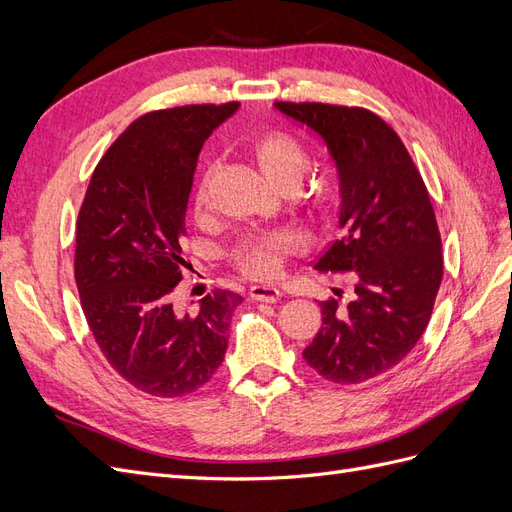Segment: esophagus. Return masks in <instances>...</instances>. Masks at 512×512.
I'll return each instance as SVG.
<instances>
[{
  "instance_id": "obj_1",
  "label": "esophagus",
  "mask_w": 512,
  "mask_h": 512,
  "mask_svg": "<svg viewBox=\"0 0 512 512\" xmlns=\"http://www.w3.org/2000/svg\"><path fill=\"white\" fill-rule=\"evenodd\" d=\"M250 299L260 303H275L282 299V292L273 286H252L250 288Z\"/></svg>"
}]
</instances>
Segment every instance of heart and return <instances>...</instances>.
Listing matches in <instances>:
<instances>
[{
	"label": "heart",
	"instance_id": "b5f03b06",
	"mask_svg": "<svg viewBox=\"0 0 512 512\" xmlns=\"http://www.w3.org/2000/svg\"><path fill=\"white\" fill-rule=\"evenodd\" d=\"M254 158L265 177L275 183L277 188L288 183H301L309 158L301 143L284 132H269L260 136L254 143ZM209 179L211 170H207L203 181L198 183L194 205L196 209H205L209 200ZM303 237L297 230H271L254 232L243 237L235 247V262L241 273L252 280H273L280 275L284 258L303 250Z\"/></svg>",
	"mask_w": 512,
	"mask_h": 512
}]
</instances>
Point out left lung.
Instances as JSON below:
<instances>
[{
	"mask_svg": "<svg viewBox=\"0 0 512 512\" xmlns=\"http://www.w3.org/2000/svg\"><path fill=\"white\" fill-rule=\"evenodd\" d=\"M312 128L339 175V228L318 271L354 273V299L322 301V327L303 350L337 384H359L404 361L425 333L442 282V241L427 188L397 132L359 106L275 102Z\"/></svg>",
	"mask_w": 512,
	"mask_h": 512,
	"instance_id": "left-lung-1",
	"label": "left lung"
}]
</instances>
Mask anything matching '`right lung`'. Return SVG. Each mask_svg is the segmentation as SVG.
<instances>
[{
	"mask_svg": "<svg viewBox=\"0 0 512 512\" xmlns=\"http://www.w3.org/2000/svg\"><path fill=\"white\" fill-rule=\"evenodd\" d=\"M239 102L188 104L132 121L98 162L76 220L74 280L106 361L134 389L181 397L224 361L241 294L215 288L196 316L170 297L198 153Z\"/></svg>",
	"mask_w": 512,
	"mask_h": 512,
	"instance_id": "right-lung-1",
	"label": "right lung"
}]
</instances>
